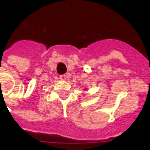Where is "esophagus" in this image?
<instances>
[{
	"label": "esophagus",
	"mask_w": 150,
	"mask_h": 150,
	"mask_svg": "<svg viewBox=\"0 0 150 150\" xmlns=\"http://www.w3.org/2000/svg\"><path fill=\"white\" fill-rule=\"evenodd\" d=\"M60 79H61V80H64H64L67 79V76H66L65 75H60Z\"/></svg>",
	"instance_id": "esophagus-1"
}]
</instances>
